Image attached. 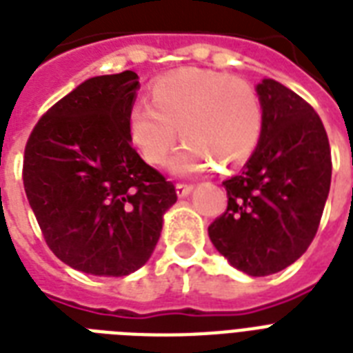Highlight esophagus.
Masks as SVG:
<instances>
[{"label":"esophagus","instance_id":"obj_1","mask_svg":"<svg viewBox=\"0 0 353 353\" xmlns=\"http://www.w3.org/2000/svg\"><path fill=\"white\" fill-rule=\"evenodd\" d=\"M176 192L179 198H185V196H188V194L192 192V185H187V183H177Z\"/></svg>","mask_w":353,"mask_h":353}]
</instances>
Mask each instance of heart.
<instances>
[{
    "mask_svg": "<svg viewBox=\"0 0 353 353\" xmlns=\"http://www.w3.org/2000/svg\"><path fill=\"white\" fill-rule=\"evenodd\" d=\"M152 101L130 110L128 128L133 144L150 165H163L181 137L188 141L172 168L196 174L209 159L223 168L245 163L262 135V104L247 80L212 69L183 68L152 84Z\"/></svg>",
    "mask_w": 353,
    "mask_h": 353,
    "instance_id": "heart-1",
    "label": "heart"
}]
</instances>
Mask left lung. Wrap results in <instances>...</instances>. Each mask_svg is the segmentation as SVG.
I'll use <instances>...</instances> for the list:
<instances>
[{
	"label": "left lung",
	"mask_w": 353,
	"mask_h": 353,
	"mask_svg": "<svg viewBox=\"0 0 353 353\" xmlns=\"http://www.w3.org/2000/svg\"><path fill=\"white\" fill-rule=\"evenodd\" d=\"M262 135L241 174L223 181L227 210L210 241L243 273H279L317 234L332 181V152L317 112L295 91L265 79L256 88Z\"/></svg>",
	"instance_id": "1"
}]
</instances>
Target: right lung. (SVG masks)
Returning a JSON list of instances; mask_svg holds the SVG:
<instances>
[{"label": "right lung", "instance_id": "right-lung-1", "mask_svg": "<svg viewBox=\"0 0 353 353\" xmlns=\"http://www.w3.org/2000/svg\"><path fill=\"white\" fill-rule=\"evenodd\" d=\"M133 71L85 80L36 122L23 155V187L41 234L73 269L124 276L148 262L174 183L132 146Z\"/></svg>", "mask_w": 353, "mask_h": 353}]
</instances>
